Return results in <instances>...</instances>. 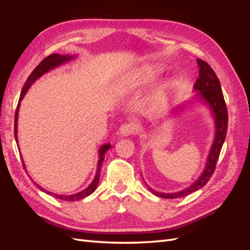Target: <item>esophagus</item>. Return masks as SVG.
<instances>
[{"instance_id":"obj_1","label":"esophagus","mask_w":250,"mask_h":250,"mask_svg":"<svg viewBox=\"0 0 250 250\" xmlns=\"http://www.w3.org/2000/svg\"><path fill=\"white\" fill-rule=\"evenodd\" d=\"M135 131H137V128L133 124H124L120 127L119 133L122 135V137H127V135L133 134Z\"/></svg>"}]
</instances>
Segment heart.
Instances as JSON below:
<instances>
[{"mask_svg":"<svg viewBox=\"0 0 250 250\" xmlns=\"http://www.w3.org/2000/svg\"><path fill=\"white\" fill-rule=\"evenodd\" d=\"M163 70L161 66L156 64H146L141 67H138L130 74H128L122 81L120 82L118 86V92L121 96H126L137 89H140L144 86H147L152 83L160 75ZM174 89V83L172 81H167L157 88L156 93L153 96V105L158 106L165 100H167L170 94Z\"/></svg>","mask_w":250,"mask_h":250,"instance_id":"obj_1","label":"heart"}]
</instances>
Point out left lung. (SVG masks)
Segmentation results:
<instances>
[{"label": "left lung", "instance_id": "8db88e82", "mask_svg": "<svg viewBox=\"0 0 250 250\" xmlns=\"http://www.w3.org/2000/svg\"><path fill=\"white\" fill-rule=\"evenodd\" d=\"M197 63L199 66V77L195 82L194 89L198 92L196 94L197 99L207 103L211 112H213L216 126L215 139L213 142V145H211L209 154L208 156L206 168H204L199 178L196 180L193 185L188 187L185 190L176 193H160L149 188V190L154 195L162 198L173 199L184 197V196H187L195 191H197L202 187L206 186L216 169V164L219 155H220V151L223 146V143L225 141L226 132H228L229 115L228 108H226V104L224 101V97L222 94L220 81H219L216 73L206 62H203L201 59H197ZM177 110H179L178 107L173 109L172 112L174 113Z\"/></svg>", "mask_w": 250, "mask_h": 250}]
</instances>
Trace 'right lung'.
<instances>
[{
    "label": "right lung",
    "instance_id": "right-lung-1",
    "mask_svg": "<svg viewBox=\"0 0 250 250\" xmlns=\"http://www.w3.org/2000/svg\"><path fill=\"white\" fill-rule=\"evenodd\" d=\"M75 56H70V55H59V54H52V55H49L48 57L44 58L42 62L37 65L35 69L33 70V72L30 74V76L28 77L26 83L24 84V87H22L21 89V96H20V100H19V104H18V107H17V110H16V117H14V137H16V141H17V144H18V118H19V108H20V102L22 100V98H24V96L26 95V93L28 92L29 87L31 86L33 83L36 81V79H39L40 77H42L43 74H46L47 72H49L50 70L54 69V67L62 64L66 62H70L71 59H73ZM111 147L110 144H105V145L101 146L100 150H99V162H98V166H97V173H96V176L94 178V180L92 181V184H90L85 190H83L77 194H73V195H58V194H53L49 191H46L44 190L43 188H42L40 185L35 184V186L40 188L41 191L47 193V194H51L54 196L55 198L57 199H60V200H63V201H77V200H80L82 198H85L87 197L88 195H90L92 193L95 192L96 188L98 186V184H99V179H100V171H101V167H102V163L104 161V154L107 152V151L109 150V148ZM21 162H22V166H24V168L26 169L25 167V164H24V161H22L21 158Z\"/></svg>",
    "mask_w": 250,
    "mask_h": 250
}]
</instances>
